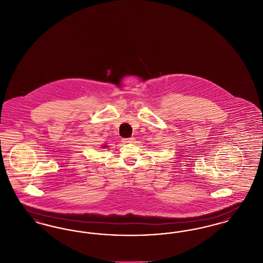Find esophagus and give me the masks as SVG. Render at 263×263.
Returning <instances> with one entry per match:
<instances>
[{
    "label": "esophagus",
    "mask_w": 263,
    "mask_h": 263,
    "mask_svg": "<svg viewBox=\"0 0 263 263\" xmlns=\"http://www.w3.org/2000/svg\"><path fill=\"white\" fill-rule=\"evenodd\" d=\"M134 138H125V139H122V142H124V143H133L134 142Z\"/></svg>",
    "instance_id": "1"
}]
</instances>
